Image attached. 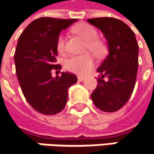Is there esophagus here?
<instances>
[{"label":"esophagus","instance_id":"esophagus-1","mask_svg":"<svg viewBox=\"0 0 154 154\" xmlns=\"http://www.w3.org/2000/svg\"><path fill=\"white\" fill-rule=\"evenodd\" d=\"M77 79H78V81H80V82H81V81H84V79H85V77H82V76H79V77H77Z\"/></svg>","mask_w":154,"mask_h":154}]
</instances>
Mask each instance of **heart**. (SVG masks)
<instances>
[{"label": "heart", "instance_id": "obj_1", "mask_svg": "<svg viewBox=\"0 0 154 154\" xmlns=\"http://www.w3.org/2000/svg\"><path fill=\"white\" fill-rule=\"evenodd\" d=\"M73 31L86 40L85 50H90L97 56H100L103 53V44L97 39L98 33L95 27L88 24H80L76 26ZM57 50L59 53H63L64 51V38L62 34L57 38ZM93 65L94 58L90 53L70 56L64 60V63L65 70L77 75H84L88 73L92 69Z\"/></svg>", "mask_w": 154, "mask_h": 154}]
</instances>
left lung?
Masks as SVG:
<instances>
[{"label":"left lung","instance_id":"left-lung-1","mask_svg":"<svg viewBox=\"0 0 154 154\" xmlns=\"http://www.w3.org/2000/svg\"><path fill=\"white\" fill-rule=\"evenodd\" d=\"M87 21L103 32L109 47L108 56L97 69L100 76L91 99L100 110L116 112L127 103L135 85L139 65L136 38L127 24L116 18L101 17Z\"/></svg>","mask_w":154,"mask_h":154}]
</instances>
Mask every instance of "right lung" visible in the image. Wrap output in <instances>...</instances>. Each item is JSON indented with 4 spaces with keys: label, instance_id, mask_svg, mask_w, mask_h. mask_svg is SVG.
Returning a JSON list of instances; mask_svg holds the SVG:
<instances>
[{
    "label": "right lung",
    "instance_id": "right-lung-1",
    "mask_svg": "<svg viewBox=\"0 0 154 154\" xmlns=\"http://www.w3.org/2000/svg\"><path fill=\"white\" fill-rule=\"evenodd\" d=\"M77 20L41 17L31 22L19 38L14 53L17 77L28 103L44 115L63 110L68 89L77 82V76L69 72L51 77V70L58 72L62 68L56 59L57 38Z\"/></svg>",
    "mask_w": 154,
    "mask_h": 154
}]
</instances>
